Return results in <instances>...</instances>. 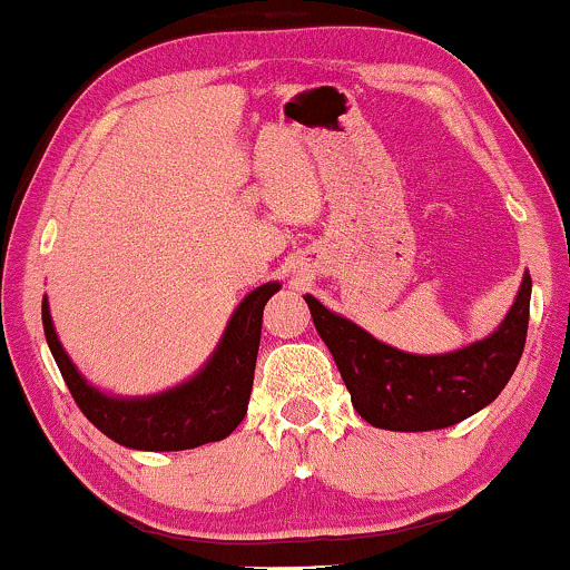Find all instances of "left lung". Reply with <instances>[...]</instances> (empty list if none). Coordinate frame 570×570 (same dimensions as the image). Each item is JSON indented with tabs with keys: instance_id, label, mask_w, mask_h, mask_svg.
<instances>
[{
	"instance_id": "obj_1",
	"label": "left lung",
	"mask_w": 570,
	"mask_h": 570,
	"mask_svg": "<svg viewBox=\"0 0 570 570\" xmlns=\"http://www.w3.org/2000/svg\"><path fill=\"white\" fill-rule=\"evenodd\" d=\"M305 302L360 417L386 431H436L484 410L513 376L529 328L531 276L523 273L513 305L492 334L442 355L402 352L331 313L313 294Z\"/></svg>"
}]
</instances>
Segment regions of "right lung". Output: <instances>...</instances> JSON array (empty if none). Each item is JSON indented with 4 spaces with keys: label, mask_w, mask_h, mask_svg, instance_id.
<instances>
[{
    "label": "right lung",
    "mask_w": 570,
    "mask_h": 570,
    "mask_svg": "<svg viewBox=\"0 0 570 570\" xmlns=\"http://www.w3.org/2000/svg\"><path fill=\"white\" fill-rule=\"evenodd\" d=\"M278 289V281L252 289L236 305L218 347L205 360V365L181 384L144 397L107 394L76 368L57 336L47 297L41 299V323L65 384L94 426L128 450L178 452L220 442L247 415L261 347L263 307Z\"/></svg>",
    "instance_id": "right-lung-1"
}]
</instances>
